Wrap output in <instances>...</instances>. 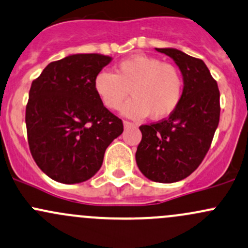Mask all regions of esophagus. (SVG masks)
<instances>
[{"label": "esophagus", "instance_id": "1", "mask_svg": "<svg viewBox=\"0 0 248 248\" xmlns=\"http://www.w3.org/2000/svg\"><path fill=\"white\" fill-rule=\"evenodd\" d=\"M124 128H131V127H137V124L129 121H124Z\"/></svg>", "mask_w": 248, "mask_h": 248}]
</instances>
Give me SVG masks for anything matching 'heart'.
<instances>
[{
	"mask_svg": "<svg viewBox=\"0 0 248 248\" xmlns=\"http://www.w3.org/2000/svg\"><path fill=\"white\" fill-rule=\"evenodd\" d=\"M96 95L108 109L121 107L131 91L133 97L121 109L124 116L153 120L171 115L183 95V79L178 70L155 57L134 54L116 65L115 74L101 71L93 78Z\"/></svg>",
	"mask_w": 248,
	"mask_h": 248,
	"instance_id": "obj_1",
	"label": "heart"
}]
</instances>
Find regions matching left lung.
I'll return each mask as SVG.
<instances>
[{"mask_svg": "<svg viewBox=\"0 0 248 248\" xmlns=\"http://www.w3.org/2000/svg\"><path fill=\"white\" fill-rule=\"evenodd\" d=\"M173 59L183 77L181 103L168 119L140 126L135 153L146 178L174 183L199 168L209 150L220 120V91L207 65L177 48H155Z\"/></svg>", "mask_w": 248, "mask_h": 248, "instance_id": "left-lung-1", "label": "left lung"}]
</instances>
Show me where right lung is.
Segmentation results:
<instances>
[{"label":"right lung","mask_w":248,"mask_h":248,"mask_svg":"<svg viewBox=\"0 0 248 248\" xmlns=\"http://www.w3.org/2000/svg\"><path fill=\"white\" fill-rule=\"evenodd\" d=\"M111 61L100 53L70 54L49 62L33 80L26 107L28 144L36 165L53 181L90 179L124 132L93 89V78Z\"/></svg>","instance_id":"obj_1"}]
</instances>
